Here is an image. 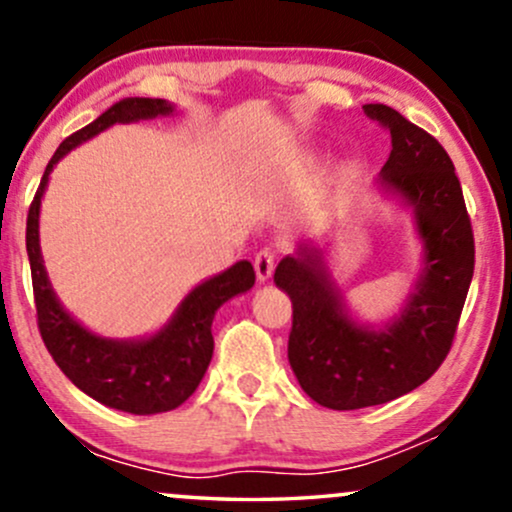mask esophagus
Instances as JSON below:
<instances>
[{
    "mask_svg": "<svg viewBox=\"0 0 512 512\" xmlns=\"http://www.w3.org/2000/svg\"><path fill=\"white\" fill-rule=\"evenodd\" d=\"M274 264H276V250L274 248H262L260 252H257V255H255L257 279L267 281L274 272Z\"/></svg>",
    "mask_w": 512,
    "mask_h": 512,
    "instance_id": "obj_1",
    "label": "esophagus"
}]
</instances>
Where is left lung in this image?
I'll list each match as a JSON object with an SVG mask.
<instances>
[{
    "label": "left lung",
    "instance_id": "1",
    "mask_svg": "<svg viewBox=\"0 0 512 512\" xmlns=\"http://www.w3.org/2000/svg\"><path fill=\"white\" fill-rule=\"evenodd\" d=\"M390 132L383 182L416 209L426 272L399 320L366 330L344 315L320 252L301 248L279 262L289 293V363L305 395L327 409L385 404L426 383L450 354L474 274V233L448 151L426 129L380 103L363 105Z\"/></svg>",
    "mask_w": 512,
    "mask_h": 512
}]
</instances>
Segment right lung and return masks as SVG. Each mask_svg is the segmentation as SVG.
<instances>
[{
  "label": "right lung",
  "mask_w": 512,
  "mask_h": 512,
  "mask_svg": "<svg viewBox=\"0 0 512 512\" xmlns=\"http://www.w3.org/2000/svg\"><path fill=\"white\" fill-rule=\"evenodd\" d=\"M170 110H173L170 103L161 98H125L96 117L91 125L69 134L45 168L26 221L35 317H38L40 337L48 346L52 361L88 397L105 407L139 416L163 414L190 399L197 385L202 383L211 354H214L211 322H214L216 310L228 298L252 289L255 269L248 260H243L214 279L199 284L182 301L166 330L158 332L156 337L144 339V342H110L84 330L57 303L48 274H45L43 257H40L38 214L50 170L67 151L115 122L144 120V117L166 115Z\"/></svg>",
  "instance_id": "right-lung-1"
}]
</instances>
